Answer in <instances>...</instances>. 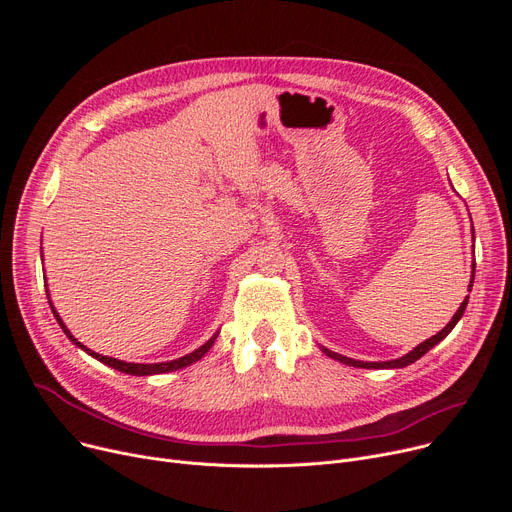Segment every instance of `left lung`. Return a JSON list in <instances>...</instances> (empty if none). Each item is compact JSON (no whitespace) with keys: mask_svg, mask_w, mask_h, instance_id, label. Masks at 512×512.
Wrapping results in <instances>:
<instances>
[{"mask_svg":"<svg viewBox=\"0 0 512 512\" xmlns=\"http://www.w3.org/2000/svg\"><path fill=\"white\" fill-rule=\"evenodd\" d=\"M473 278H475V263H473V274H471V284H469V290H471V286H473ZM467 303H469V297L461 303V307H459V311L454 313V317L448 321V326L442 330V332H438L436 336H432L429 340H425V342H421L417 348H413V351L409 353V355H405V357H400V359H394V361H384V363H367V361H355V359H348V357H342V355H336V353H332V351H328V348H324V353L328 355V357H332V359H336V361H340V363H346V365H353V367H365V369H388V367H407V365H411V363H415L417 359H421L429 348H434L438 342H442L450 332H452V328L456 326V321H459L461 317H463V313H465V309H467Z\"/></svg>","mask_w":512,"mask_h":512,"instance_id":"1","label":"left lung"}]
</instances>
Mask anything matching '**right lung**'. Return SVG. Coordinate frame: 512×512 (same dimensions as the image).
I'll return each mask as SVG.
<instances>
[{
	"label": "right lung",
	"instance_id": "1",
	"mask_svg": "<svg viewBox=\"0 0 512 512\" xmlns=\"http://www.w3.org/2000/svg\"><path fill=\"white\" fill-rule=\"evenodd\" d=\"M51 305V303H49ZM51 311H53V315H56V319H58V324L62 326V330H64V334L74 342V344H78L80 348H83V351H87L89 355H93L97 361H101V363H105V365H110V367H114V369H118V371H122V373H128V375H155V373H166V371H176V369H182V367H186V365H191V363H195V361H199L209 348L213 346V342H215V334L213 338H209L203 346H199L197 351H193L191 355H184V357H180V359H174V361H168V363H126V361H118V359H112V357H103V355H97V353H93V351H89L87 346H83L80 344L68 330H66V326H64V321L60 319V315L56 313V309L51 307Z\"/></svg>",
	"mask_w": 512,
	"mask_h": 512
}]
</instances>
